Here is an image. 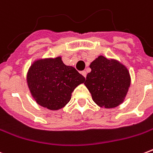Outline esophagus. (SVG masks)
I'll return each mask as SVG.
<instances>
[{
  "label": "esophagus",
  "mask_w": 153,
  "mask_h": 153,
  "mask_svg": "<svg viewBox=\"0 0 153 153\" xmlns=\"http://www.w3.org/2000/svg\"><path fill=\"white\" fill-rule=\"evenodd\" d=\"M81 74H82V75H83V76L85 77V78H86V72L85 71H82Z\"/></svg>",
  "instance_id": "esophagus-1"
}]
</instances>
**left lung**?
<instances>
[{
	"mask_svg": "<svg viewBox=\"0 0 153 153\" xmlns=\"http://www.w3.org/2000/svg\"><path fill=\"white\" fill-rule=\"evenodd\" d=\"M85 86L98 106L111 109L125 101L131 84L128 68L120 61L99 55L90 65Z\"/></svg>",
	"mask_w": 153,
	"mask_h": 153,
	"instance_id": "8db88e82",
	"label": "left lung"
}]
</instances>
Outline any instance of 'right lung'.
<instances>
[{
    "mask_svg": "<svg viewBox=\"0 0 153 153\" xmlns=\"http://www.w3.org/2000/svg\"><path fill=\"white\" fill-rule=\"evenodd\" d=\"M26 79L36 102L50 110L63 108L71 100L74 89L85 81L74 67L63 63L61 56L36 59Z\"/></svg>",
    "mask_w": 153,
    "mask_h": 153,
    "instance_id": "add662e5",
    "label": "right lung"
}]
</instances>
